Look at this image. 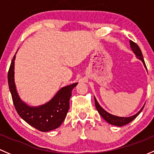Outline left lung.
I'll use <instances>...</instances> for the list:
<instances>
[{
	"mask_svg": "<svg viewBox=\"0 0 154 154\" xmlns=\"http://www.w3.org/2000/svg\"><path fill=\"white\" fill-rule=\"evenodd\" d=\"M130 45H131L132 51L134 52V53L136 55V58H137L138 59H139L142 61V62L143 63L144 66H145V67L146 68V69H147L145 61H144L143 56H142V51H141V50H140V48L139 47V46H138L136 43L132 42V41H130ZM94 99H95V104H96V109H97L99 113L101 116V117H102V118L104 119L107 122H108L109 124L115 125V126H118V127H122V126H123V125H128V123H130L131 122H132L133 120H134V119H136V117L138 116V115H139V114L142 112V110H143L144 107H145V104H144L143 107L141 108V110H139L137 113H136L135 115L131 116H129V117H120V116H116L112 115V114L109 113L108 112H107L106 110H104V109L101 107L100 104L98 103L97 100H96V99L95 97H94Z\"/></svg>",
	"mask_w": 154,
	"mask_h": 154,
	"instance_id": "obj_1",
	"label": "left lung"
}]
</instances>
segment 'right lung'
I'll return each instance as SVG.
<instances>
[{
    "mask_svg": "<svg viewBox=\"0 0 154 154\" xmlns=\"http://www.w3.org/2000/svg\"><path fill=\"white\" fill-rule=\"evenodd\" d=\"M15 60V55L12 58L8 72V84L13 104L18 115L26 123L42 132H48L58 128L65 119L69 108L72 90L78 83L63 87L48 102L37 107H31L20 99L16 90L14 72Z\"/></svg>",
    "mask_w": 154,
    "mask_h": 154,
    "instance_id": "add662e5",
    "label": "right lung"
}]
</instances>
